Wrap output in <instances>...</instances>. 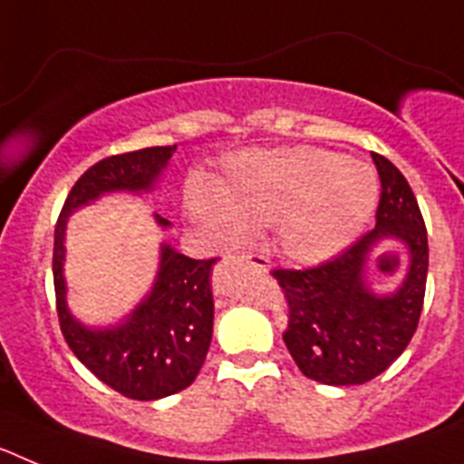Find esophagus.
<instances>
[{"mask_svg": "<svg viewBox=\"0 0 464 464\" xmlns=\"http://www.w3.org/2000/svg\"><path fill=\"white\" fill-rule=\"evenodd\" d=\"M244 260L248 262L251 267L260 269V272H267V269H269L267 257H265V256H257V253H248V256H244Z\"/></svg>", "mask_w": 464, "mask_h": 464, "instance_id": "1", "label": "esophagus"}]
</instances>
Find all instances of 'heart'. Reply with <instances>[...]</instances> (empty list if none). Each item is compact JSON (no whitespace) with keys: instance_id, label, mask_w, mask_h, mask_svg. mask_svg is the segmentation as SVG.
Listing matches in <instances>:
<instances>
[{"instance_id":"heart-1","label":"heart","mask_w":464,"mask_h":464,"mask_svg":"<svg viewBox=\"0 0 464 464\" xmlns=\"http://www.w3.org/2000/svg\"><path fill=\"white\" fill-rule=\"evenodd\" d=\"M376 202L374 169L323 149L232 155L220 186L195 176L183 192L188 216L220 244H244L274 225L278 251L304 267L346 251L372 220Z\"/></svg>"}]
</instances>
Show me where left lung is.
<instances>
[{"mask_svg": "<svg viewBox=\"0 0 464 464\" xmlns=\"http://www.w3.org/2000/svg\"><path fill=\"white\" fill-rule=\"evenodd\" d=\"M381 179L376 227L334 260L314 269H274L288 299L283 342L302 374L325 385H360L385 372L409 346L423 311L428 232L407 179L383 155L372 153ZM408 253V274L392 294L366 283V262L379 243Z\"/></svg>", "mask_w": 464, "mask_h": 464, "instance_id": "8db88e82", "label": "left lung"}]
</instances>
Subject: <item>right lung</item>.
Listing matches in <instances>:
<instances>
[{"label": "right lung", "mask_w": 464, "mask_h": 464, "mask_svg": "<svg viewBox=\"0 0 464 464\" xmlns=\"http://www.w3.org/2000/svg\"><path fill=\"white\" fill-rule=\"evenodd\" d=\"M174 150L176 146H153L100 160L73 183L55 225L53 281L64 339L97 379L141 401L183 391L202 370L213 334L211 269L218 257L192 260L162 244L150 293L116 325L90 327L73 318L67 306L64 232L69 216L102 195L153 190ZM155 223L171 225L158 213Z\"/></svg>", "instance_id": "obj_1"}]
</instances>
